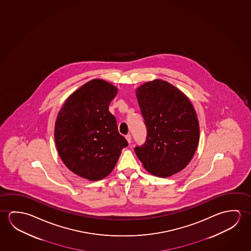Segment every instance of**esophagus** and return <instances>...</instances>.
Here are the masks:
<instances>
[{"label":"esophagus","mask_w":251,"mask_h":251,"mask_svg":"<svg viewBox=\"0 0 251 251\" xmlns=\"http://www.w3.org/2000/svg\"><path fill=\"white\" fill-rule=\"evenodd\" d=\"M126 139L127 140L128 143L130 144L131 142V137L130 134H127V135L126 136Z\"/></svg>","instance_id":"1"}]
</instances>
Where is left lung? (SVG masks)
<instances>
[{"mask_svg": "<svg viewBox=\"0 0 251 251\" xmlns=\"http://www.w3.org/2000/svg\"><path fill=\"white\" fill-rule=\"evenodd\" d=\"M148 129L147 141L134 148L147 171L169 177L183 170L198 147L200 126L187 96L167 81L154 79L136 89Z\"/></svg>", "mask_w": 251, "mask_h": 251, "instance_id": "left-lung-1", "label": "left lung"}]
</instances>
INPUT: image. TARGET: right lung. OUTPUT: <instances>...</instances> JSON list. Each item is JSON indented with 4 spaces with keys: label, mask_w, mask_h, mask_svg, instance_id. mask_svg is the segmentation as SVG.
I'll list each match as a JSON object with an SVG mask.
<instances>
[{
    "label": "right lung",
    "mask_w": 251,
    "mask_h": 251,
    "mask_svg": "<svg viewBox=\"0 0 251 251\" xmlns=\"http://www.w3.org/2000/svg\"><path fill=\"white\" fill-rule=\"evenodd\" d=\"M118 88L103 79L84 84L68 98L55 123V142L64 165L84 179L105 178L128 146L109 104Z\"/></svg>",
    "instance_id": "1"
}]
</instances>
